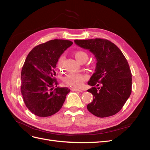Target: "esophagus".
<instances>
[{"mask_svg": "<svg viewBox=\"0 0 150 150\" xmlns=\"http://www.w3.org/2000/svg\"><path fill=\"white\" fill-rule=\"evenodd\" d=\"M72 91H79V92H83V90L81 89H76V88H72L71 89Z\"/></svg>", "mask_w": 150, "mask_h": 150, "instance_id": "34e87169", "label": "esophagus"}]
</instances>
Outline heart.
<instances>
[{
    "instance_id": "heart-1",
    "label": "heart",
    "mask_w": 150,
    "mask_h": 150,
    "mask_svg": "<svg viewBox=\"0 0 150 150\" xmlns=\"http://www.w3.org/2000/svg\"><path fill=\"white\" fill-rule=\"evenodd\" d=\"M75 58L79 62H85L88 59V55L85 51H78L74 52ZM63 61H64V57H61L59 59L57 62V66L59 68L62 67ZM87 79L86 76L79 74V73H69L67 74L64 78V83L74 88H79L81 87L83 83Z\"/></svg>"
}]
</instances>
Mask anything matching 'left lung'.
Here are the masks:
<instances>
[{
    "label": "left lung",
    "mask_w": 150,
    "mask_h": 150,
    "mask_svg": "<svg viewBox=\"0 0 150 150\" xmlns=\"http://www.w3.org/2000/svg\"><path fill=\"white\" fill-rule=\"evenodd\" d=\"M79 47L89 50L96 59L94 73L88 84L93 95L88 111L99 117L118 112L131 93L132 74L128 62L121 50L104 39L74 40Z\"/></svg>",
    "instance_id": "1"
}]
</instances>
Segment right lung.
<instances>
[{"mask_svg":"<svg viewBox=\"0 0 150 150\" xmlns=\"http://www.w3.org/2000/svg\"><path fill=\"white\" fill-rule=\"evenodd\" d=\"M72 43L63 39L49 40L34 47L27 56L21 71V93L26 107L35 115H54L70 92L66 87H57L54 69L61 54Z\"/></svg>","mask_w":150,"mask_h":150,"instance_id":"1","label":"right lung"}]
</instances>
